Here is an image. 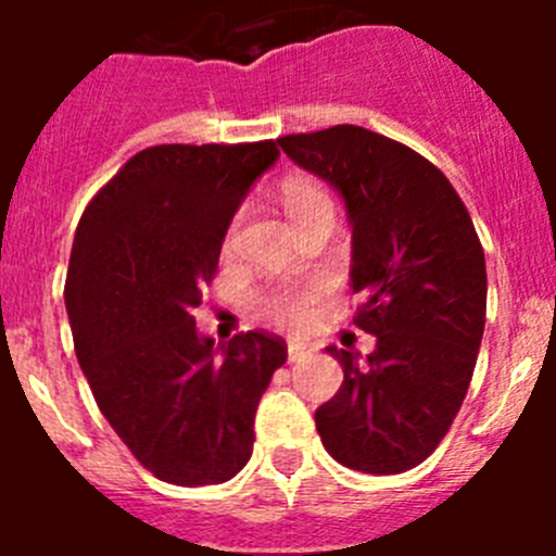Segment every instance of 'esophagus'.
I'll use <instances>...</instances> for the list:
<instances>
[{
  "instance_id": "obj_1",
  "label": "esophagus",
  "mask_w": 556,
  "mask_h": 556,
  "mask_svg": "<svg viewBox=\"0 0 556 556\" xmlns=\"http://www.w3.org/2000/svg\"><path fill=\"white\" fill-rule=\"evenodd\" d=\"M308 353H312V345H306V342H289L287 345L289 362H301V358H306Z\"/></svg>"
}]
</instances>
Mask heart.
<instances>
[{"mask_svg": "<svg viewBox=\"0 0 556 556\" xmlns=\"http://www.w3.org/2000/svg\"><path fill=\"white\" fill-rule=\"evenodd\" d=\"M283 208H287L292 223L312 217L317 211H333L331 200L326 191L308 178H292L283 186ZM239 225H242V214H236L230 223L228 236H225V250L233 248L236 236H239ZM326 298V287L323 283H312V287H278L267 289L255 298V308L264 320L273 323L275 328H303L314 317L317 303Z\"/></svg>", "mask_w": 556, "mask_h": 556, "instance_id": "obj_1", "label": "heart"}]
</instances>
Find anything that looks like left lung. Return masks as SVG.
<instances>
[{"label": "left lung", "instance_id": "left-lung-1", "mask_svg": "<svg viewBox=\"0 0 556 556\" xmlns=\"http://www.w3.org/2000/svg\"><path fill=\"white\" fill-rule=\"evenodd\" d=\"M306 172L342 194L353 225V323L376 351L328 348L342 387L314 412L328 454L390 476L440 445L479 356L488 269L470 214L443 172L381 132L337 125L278 139Z\"/></svg>", "mask_w": 556, "mask_h": 556}]
</instances>
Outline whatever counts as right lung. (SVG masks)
<instances>
[{
	"mask_svg": "<svg viewBox=\"0 0 556 556\" xmlns=\"http://www.w3.org/2000/svg\"><path fill=\"white\" fill-rule=\"evenodd\" d=\"M278 155L275 141L147 147L77 225L63 292L77 362L122 443L169 484H223L248 465L287 362L267 331L214 348L194 328L230 219Z\"/></svg>",
	"mask_w": 556,
	"mask_h": 556,
	"instance_id": "add662e5",
	"label": "right lung"
}]
</instances>
